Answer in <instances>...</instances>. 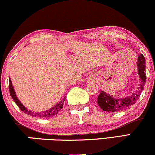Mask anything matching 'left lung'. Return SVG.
<instances>
[{
  "label": "left lung",
  "mask_w": 155,
  "mask_h": 155,
  "mask_svg": "<svg viewBox=\"0 0 155 155\" xmlns=\"http://www.w3.org/2000/svg\"><path fill=\"white\" fill-rule=\"evenodd\" d=\"M137 68L140 77V84L137 90L130 96L116 97L101 91L97 97V104L102 110L105 112H119L125 110L136 103L142 93L146 81L145 58L142 54L138 58Z\"/></svg>",
  "instance_id": "obj_1"
}]
</instances>
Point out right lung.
Masks as SVG:
<instances>
[{"label":"right lung","mask_w":155,"mask_h":155,"mask_svg":"<svg viewBox=\"0 0 155 155\" xmlns=\"http://www.w3.org/2000/svg\"><path fill=\"white\" fill-rule=\"evenodd\" d=\"M9 91L10 94L11 95L12 98L14 100L15 103L17 104V106L19 107V109L25 113V114H27L28 115H30V116L34 117H38V118H47V117H53L55 115L58 114V112L61 110V109L62 108L63 104H64V101L65 100V97L66 96L63 97V99L61 100L60 102H59L58 104H56L55 106H53V107H51L49 110L46 111H44V112H32L31 110H29L23 105L22 103L20 102L18 98H17L16 93H15V91L14 90V88H13L11 79L9 78Z\"/></svg>","instance_id":"right-lung-1"}]
</instances>
